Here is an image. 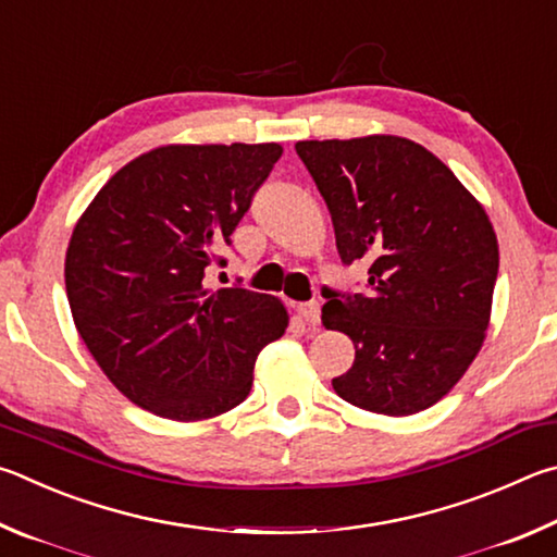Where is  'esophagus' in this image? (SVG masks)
I'll return each mask as SVG.
<instances>
[{
    "instance_id": "1",
    "label": "esophagus",
    "mask_w": 557,
    "mask_h": 557,
    "mask_svg": "<svg viewBox=\"0 0 557 557\" xmlns=\"http://www.w3.org/2000/svg\"><path fill=\"white\" fill-rule=\"evenodd\" d=\"M296 315L304 320V323H308L310 327L320 325V306L318 304H298Z\"/></svg>"
}]
</instances>
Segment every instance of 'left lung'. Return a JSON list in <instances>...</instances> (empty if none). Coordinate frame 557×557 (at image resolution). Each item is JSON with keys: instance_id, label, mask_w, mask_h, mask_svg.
<instances>
[{"instance_id": "left-lung-1", "label": "left lung", "mask_w": 557, "mask_h": 557, "mask_svg": "<svg viewBox=\"0 0 557 557\" xmlns=\"http://www.w3.org/2000/svg\"><path fill=\"white\" fill-rule=\"evenodd\" d=\"M296 151L327 202L339 259L369 263V296L325 290L323 325L355 343L333 388L372 413L425 411L484 345L499 271L490 214L404 136L298 141Z\"/></svg>"}]
</instances>
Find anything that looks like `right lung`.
I'll return each instance as SVG.
<instances>
[{
	"label": "right lung",
	"mask_w": 557,
	"mask_h": 557,
	"mask_svg": "<svg viewBox=\"0 0 557 557\" xmlns=\"http://www.w3.org/2000/svg\"><path fill=\"white\" fill-rule=\"evenodd\" d=\"M281 153V144H165L122 165L75 222L65 294L77 335L153 416L195 423L232 411L251 392L261 347L286 333L278 298L205 286Z\"/></svg>",
	"instance_id": "1"
}]
</instances>
